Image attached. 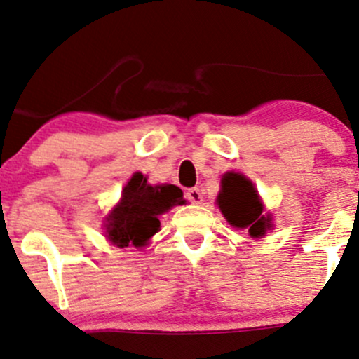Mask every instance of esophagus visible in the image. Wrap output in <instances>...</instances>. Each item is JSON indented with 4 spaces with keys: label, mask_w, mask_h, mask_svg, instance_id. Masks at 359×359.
I'll use <instances>...</instances> for the list:
<instances>
[{
    "label": "esophagus",
    "mask_w": 359,
    "mask_h": 359,
    "mask_svg": "<svg viewBox=\"0 0 359 359\" xmlns=\"http://www.w3.org/2000/svg\"><path fill=\"white\" fill-rule=\"evenodd\" d=\"M184 196H187V200L191 201V203H201V201H203V193H201L200 188H190Z\"/></svg>",
    "instance_id": "obj_1"
}]
</instances>
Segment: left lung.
Here are the masks:
<instances>
[{"label":"left lung","mask_w":359,"mask_h":359,"mask_svg":"<svg viewBox=\"0 0 359 359\" xmlns=\"http://www.w3.org/2000/svg\"><path fill=\"white\" fill-rule=\"evenodd\" d=\"M227 222L237 229H249L252 237H261L271 227L269 215H263V203L256 188L239 172H227L222 178V190L217 198Z\"/></svg>","instance_id":"obj_1"}]
</instances>
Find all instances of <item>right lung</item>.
I'll return each mask as SVG.
<instances>
[{"label": "right lung", "instance_id": "add662e5", "mask_svg": "<svg viewBox=\"0 0 359 359\" xmlns=\"http://www.w3.org/2000/svg\"><path fill=\"white\" fill-rule=\"evenodd\" d=\"M183 191L176 184L151 187L144 175L135 172L122 191V200L107 219V233L118 248L144 244L159 231V215L175 205H183Z\"/></svg>", "mask_w": 359, "mask_h": 359}]
</instances>
